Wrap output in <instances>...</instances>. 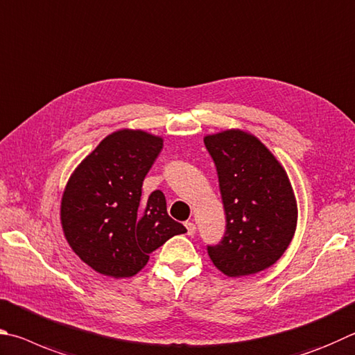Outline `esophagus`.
<instances>
[{"mask_svg":"<svg viewBox=\"0 0 355 355\" xmlns=\"http://www.w3.org/2000/svg\"><path fill=\"white\" fill-rule=\"evenodd\" d=\"M185 227H187L189 235H195V232H196V225H195V223L187 221V223H185Z\"/></svg>","mask_w":355,"mask_h":355,"instance_id":"34e87169","label":"esophagus"}]
</instances>
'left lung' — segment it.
<instances>
[{
  "label": "left lung",
  "instance_id": "left-lung-1",
  "mask_svg": "<svg viewBox=\"0 0 355 355\" xmlns=\"http://www.w3.org/2000/svg\"><path fill=\"white\" fill-rule=\"evenodd\" d=\"M215 162L226 234L220 245L207 246L209 257L223 275H256L275 265L293 240L297 204L281 162L252 135L226 129L204 137Z\"/></svg>",
  "mask_w": 355,
  "mask_h": 355
}]
</instances>
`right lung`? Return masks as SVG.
Wrapping results in <instances>:
<instances>
[{"label":"right lung","mask_w":355,"mask_h":355,"mask_svg":"<svg viewBox=\"0 0 355 355\" xmlns=\"http://www.w3.org/2000/svg\"><path fill=\"white\" fill-rule=\"evenodd\" d=\"M164 139L141 129L109 134L74 168L60 201V225L74 254L109 277L135 276L149 254L185 234L160 190L141 198L143 179Z\"/></svg>","instance_id":"right-lung-1"}]
</instances>
